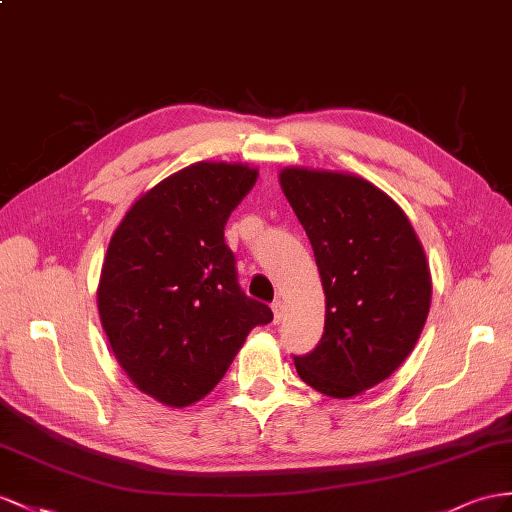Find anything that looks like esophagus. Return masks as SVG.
<instances>
[{
  "mask_svg": "<svg viewBox=\"0 0 512 512\" xmlns=\"http://www.w3.org/2000/svg\"><path fill=\"white\" fill-rule=\"evenodd\" d=\"M272 311H274V322H281L283 320V313H285V307H283V300L281 298H277L272 303Z\"/></svg>",
  "mask_w": 512,
  "mask_h": 512,
  "instance_id": "esophagus-1",
  "label": "esophagus"
}]
</instances>
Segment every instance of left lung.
Returning a JSON list of instances; mask_svg holds the SVG:
<instances>
[{
	"label": "left lung",
	"mask_w": 512,
	"mask_h": 512,
	"mask_svg": "<svg viewBox=\"0 0 512 512\" xmlns=\"http://www.w3.org/2000/svg\"><path fill=\"white\" fill-rule=\"evenodd\" d=\"M281 188L311 242L326 296L320 344L294 355L298 376L352 398L411 355L430 309V270L409 218L374 183L283 168Z\"/></svg>",
	"instance_id": "obj_1"
}]
</instances>
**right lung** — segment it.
Wrapping results in <instances>:
<instances>
[{
	"mask_svg": "<svg viewBox=\"0 0 512 512\" xmlns=\"http://www.w3.org/2000/svg\"><path fill=\"white\" fill-rule=\"evenodd\" d=\"M257 170L199 162L131 205L101 268L97 305L116 361L157 402L188 406L225 376L246 335L272 322L238 283L225 225Z\"/></svg>",
	"mask_w": 512,
	"mask_h": 512,
	"instance_id": "1",
	"label": "right lung"
}]
</instances>
